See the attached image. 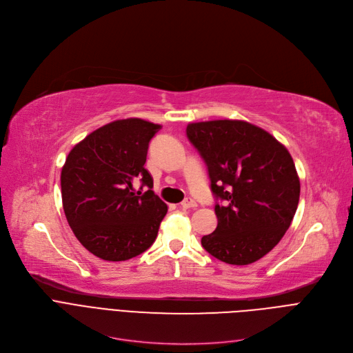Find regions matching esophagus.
<instances>
[{
    "label": "esophagus",
    "instance_id": "esophagus-1",
    "mask_svg": "<svg viewBox=\"0 0 353 353\" xmlns=\"http://www.w3.org/2000/svg\"><path fill=\"white\" fill-rule=\"evenodd\" d=\"M196 206V202L192 199V198H186L181 202V208L183 210H190V208H195Z\"/></svg>",
    "mask_w": 353,
    "mask_h": 353
}]
</instances>
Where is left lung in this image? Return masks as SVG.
<instances>
[{
  "label": "left lung",
  "mask_w": 353,
  "mask_h": 353,
  "mask_svg": "<svg viewBox=\"0 0 353 353\" xmlns=\"http://www.w3.org/2000/svg\"><path fill=\"white\" fill-rule=\"evenodd\" d=\"M186 135L205 159L218 225L201 239L231 265H250L279 243L299 202L294 159L274 135L242 119L191 122Z\"/></svg>",
  "instance_id": "left-lung-1"
}]
</instances>
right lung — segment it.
I'll use <instances>...</instances> for the list:
<instances>
[{
    "label": "right lung",
    "mask_w": 353,
    "mask_h": 353,
    "mask_svg": "<svg viewBox=\"0 0 353 353\" xmlns=\"http://www.w3.org/2000/svg\"><path fill=\"white\" fill-rule=\"evenodd\" d=\"M161 128L141 118L112 121L79 141L62 167L67 221L81 245L103 261H127L147 251L168 212L143 168L148 143ZM137 180L150 190L137 192Z\"/></svg>",
    "instance_id": "right-lung-1"
}]
</instances>
